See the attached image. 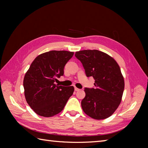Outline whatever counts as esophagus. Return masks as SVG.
<instances>
[{
    "instance_id": "obj_1",
    "label": "esophagus",
    "mask_w": 148,
    "mask_h": 148,
    "mask_svg": "<svg viewBox=\"0 0 148 148\" xmlns=\"http://www.w3.org/2000/svg\"><path fill=\"white\" fill-rule=\"evenodd\" d=\"M74 90H75V91H76V92H77V91L80 90L79 88H76V87H74Z\"/></svg>"
}]
</instances>
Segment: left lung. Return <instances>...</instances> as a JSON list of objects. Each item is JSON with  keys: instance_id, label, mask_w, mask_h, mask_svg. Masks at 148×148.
<instances>
[{"instance_id": "left-lung-1", "label": "left lung", "mask_w": 148, "mask_h": 148, "mask_svg": "<svg viewBox=\"0 0 148 148\" xmlns=\"http://www.w3.org/2000/svg\"><path fill=\"white\" fill-rule=\"evenodd\" d=\"M81 61L87 77L95 79V88H85L86 96L81 101L85 114L93 119L109 118L120 104L125 82L115 60L97 49L82 50L75 53Z\"/></svg>"}]
</instances>
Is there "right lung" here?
<instances>
[{
    "instance_id": "obj_1",
    "label": "right lung",
    "mask_w": 148,
    "mask_h": 148,
    "mask_svg": "<svg viewBox=\"0 0 148 148\" xmlns=\"http://www.w3.org/2000/svg\"><path fill=\"white\" fill-rule=\"evenodd\" d=\"M73 55L74 52L54 50L37 56L31 64L24 77V93L36 114L51 117L64 109L74 86H59L55 81L64 75L65 65Z\"/></svg>"
}]
</instances>
